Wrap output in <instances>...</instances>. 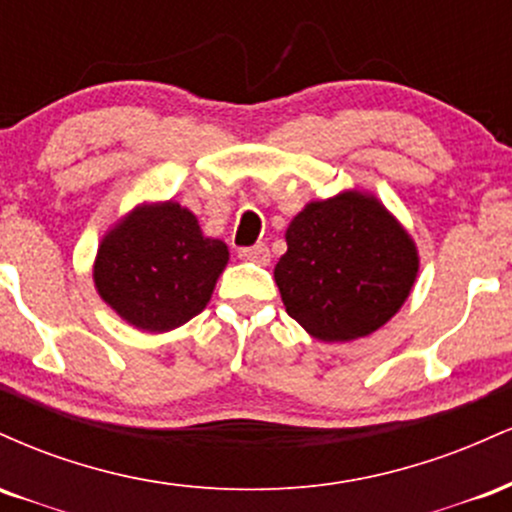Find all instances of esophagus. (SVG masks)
I'll use <instances>...</instances> for the list:
<instances>
[{"label":"esophagus","mask_w":512,"mask_h":512,"mask_svg":"<svg viewBox=\"0 0 512 512\" xmlns=\"http://www.w3.org/2000/svg\"><path fill=\"white\" fill-rule=\"evenodd\" d=\"M238 257L245 262H255V264H267L269 262V248L264 243L250 245V248H240Z\"/></svg>","instance_id":"esophagus-1"}]
</instances>
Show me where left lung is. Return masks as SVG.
I'll use <instances>...</instances> for the list:
<instances>
[{
  "label": "left lung",
  "instance_id": "8db88e82",
  "mask_svg": "<svg viewBox=\"0 0 512 512\" xmlns=\"http://www.w3.org/2000/svg\"><path fill=\"white\" fill-rule=\"evenodd\" d=\"M274 279L305 332L349 342L383 327L407 301L419 257L399 223L361 192L310 202L286 231Z\"/></svg>",
  "mask_w": 512,
  "mask_h": 512
}]
</instances>
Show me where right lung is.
I'll use <instances>...</instances> for the list:
<instances>
[{
    "instance_id": "obj_1",
    "label": "right lung",
    "mask_w": 512,
    "mask_h": 512,
    "mask_svg": "<svg viewBox=\"0 0 512 512\" xmlns=\"http://www.w3.org/2000/svg\"><path fill=\"white\" fill-rule=\"evenodd\" d=\"M226 262V243L204 238L192 211L163 202L134 209L103 238L93 279L129 325L168 332L207 308Z\"/></svg>"
}]
</instances>
